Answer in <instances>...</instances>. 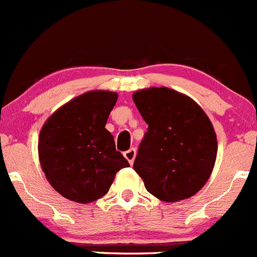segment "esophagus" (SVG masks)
Wrapping results in <instances>:
<instances>
[{"mask_svg":"<svg viewBox=\"0 0 257 257\" xmlns=\"http://www.w3.org/2000/svg\"><path fill=\"white\" fill-rule=\"evenodd\" d=\"M123 155H124V158L127 159V161H128V163H130L131 165H133L134 160H135V156H136V150L134 148H131L130 150L124 151Z\"/></svg>","mask_w":257,"mask_h":257,"instance_id":"34e87169","label":"esophagus"}]
</instances>
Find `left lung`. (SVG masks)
<instances>
[{"label":"left lung","instance_id":"obj_1","mask_svg":"<svg viewBox=\"0 0 257 257\" xmlns=\"http://www.w3.org/2000/svg\"><path fill=\"white\" fill-rule=\"evenodd\" d=\"M133 99L149 124L134 163L148 192L168 203L197 194L211 177L218 149L206 112L167 87L136 90Z\"/></svg>","mask_w":257,"mask_h":257}]
</instances>
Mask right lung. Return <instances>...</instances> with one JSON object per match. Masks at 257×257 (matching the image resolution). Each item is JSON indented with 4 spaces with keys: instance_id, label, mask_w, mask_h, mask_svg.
<instances>
[{
    "instance_id": "obj_1",
    "label": "right lung",
    "mask_w": 257,
    "mask_h": 257,
    "mask_svg": "<svg viewBox=\"0 0 257 257\" xmlns=\"http://www.w3.org/2000/svg\"><path fill=\"white\" fill-rule=\"evenodd\" d=\"M118 94L89 90L54 112L39 135V160L60 195L87 204L107 194L116 173L130 164L116 151L106 123Z\"/></svg>"
}]
</instances>
